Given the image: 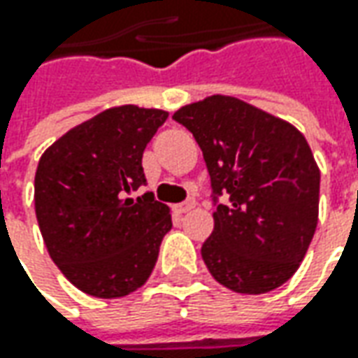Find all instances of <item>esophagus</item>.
Here are the masks:
<instances>
[{
	"label": "esophagus",
	"instance_id": "esophagus-1",
	"mask_svg": "<svg viewBox=\"0 0 358 358\" xmlns=\"http://www.w3.org/2000/svg\"><path fill=\"white\" fill-rule=\"evenodd\" d=\"M195 207V201L189 199L185 203H179V205H175V213L177 215H183V213H189L191 209Z\"/></svg>",
	"mask_w": 358,
	"mask_h": 358
}]
</instances>
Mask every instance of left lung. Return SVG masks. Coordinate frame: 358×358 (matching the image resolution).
Wrapping results in <instances>:
<instances>
[{"label":"left lung","mask_w":358,"mask_h":358,"mask_svg":"<svg viewBox=\"0 0 358 358\" xmlns=\"http://www.w3.org/2000/svg\"><path fill=\"white\" fill-rule=\"evenodd\" d=\"M173 119L193 133L211 177L215 229L201 247L209 273L235 293L281 287L301 265L319 217L321 173L307 139L225 95L185 105Z\"/></svg>","instance_id":"obj_1"}]
</instances>
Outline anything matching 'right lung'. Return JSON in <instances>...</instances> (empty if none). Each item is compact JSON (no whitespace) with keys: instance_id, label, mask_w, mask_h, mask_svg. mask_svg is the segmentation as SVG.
I'll list each match as a JSON object with an SVG mask.
<instances>
[{"instance_id":"right-lung-1","label":"right lung","mask_w":358,"mask_h":358,"mask_svg":"<svg viewBox=\"0 0 358 358\" xmlns=\"http://www.w3.org/2000/svg\"><path fill=\"white\" fill-rule=\"evenodd\" d=\"M167 111L121 105L67 131L39 159L35 215L49 257L79 291L117 299L151 275L169 207L145 185L141 159Z\"/></svg>"}]
</instances>
